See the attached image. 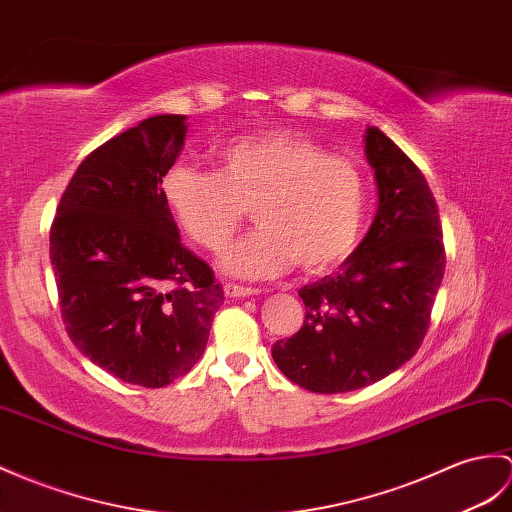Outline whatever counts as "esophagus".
Instances as JSON below:
<instances>
[{"label": "esophagus", "instance_id": "obj_1", "mask_svg": "<svg viewBox=\"0 0 512 512\" xmlns=\"http://www.w3.org/2000/svg\"><path fill=\"white\" fill-rule=\"evenodd\" d=\"M259 292H261L259 288H246V285H237V283L224 285V294L231 296V299H244V296H255Z\"/></svg>", "mask_w": 512, "mask_h": 512}]
</instances>
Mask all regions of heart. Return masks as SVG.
<instances>
[{
    "mask_svg": "<svg viewBox=\"0 0 512 512\" xmlns=\"http://www.w3.org/2000/svg\"><path fill=\"white\" fill-rule=\"evenodd\" d=\"M218 172L174 165L163 194L192 240L218 251L253 205L259 227L220 253L224 272L272 279L296 261L305 272L340 264L358 246L368 189L362 170L303 135L275 130L229 141Z\"/></svg>",
    "mask_w": 512,
    "mask_h": 512,
    "instance_id": "1",
    "label": "heart"
}]
</instances>
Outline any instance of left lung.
<instances>
[{
	"instance_id": "obj_1",
	"label": "left lung",
	"mask_w": 512,
	"mask_h": 512,
	"mask_svg": "<svg viewBox=\"0 0 512 512\" xmlns=\"http://www.w3.org/2000/svg\"><path fill=\"white\" fill-rule=\"evenodd\" d=\"M379 205L336 275L303 285V327L272 344L281 373L336 395L371 386L406 364L425 338L445 272L443 229L425 176L375 126L364 135Z\"/></svg>"
}]
</instances>
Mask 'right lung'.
Returning <instances> with one entry per match:
<instances>
[{
    "mask_svg": "<svg viewBox=\"0 0 512 512\" xmlns=\"http://www.w3.org/2000/svg\"><path fill=\"white\" fill-rule=\"evenodd\" d=\"M185 115H154L78 165L50 231L63 323L78 351L126 384L163 388L192 371L224 292L181 244L163 176Z\"/></svg>",
    "mask_w": 512,
    "mask_h": 512,
    "instance_id": "add662e5",
    "label": "right lung"
}]
</instances>
